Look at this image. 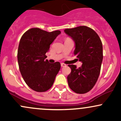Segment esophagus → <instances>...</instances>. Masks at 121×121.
<instances>
[{"label":"esophagus","mask_w":121,"mask_h":121,"mask_svg":"<svg viewBox=\"0 0 121 121\" xmlns=\"http://www.w3.org/2000/svg\"><path fill=\"white\" fill-rule=\"evenodd\" d=\"M61 67H64V66H66V65L64 63H61Z\"/></svg>","instance_id":"obj_1"}]
</instances>
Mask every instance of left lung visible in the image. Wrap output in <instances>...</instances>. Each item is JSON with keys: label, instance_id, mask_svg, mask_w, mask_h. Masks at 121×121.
I'll return each instance as SVG.
<instances>
[{"label": "left lung", "instance_id": "1", "mask_svg": "<svg viewBox=\"0 0 121 121\" xmlns=\"http://www.w3.org/2000/svg\"><path fill=\"white\" fill-rule=\"evenodd\" d=\"M64 32L74 41V55L82 62L78 68L75 65H68L71 69L67 77L69 86L76 93H86L95 85L100 73L103 59L102 41L97 33L86 26L65 29Z\"/></svg>", "mask_w": 121, "mask_h": 121}]
</instances>
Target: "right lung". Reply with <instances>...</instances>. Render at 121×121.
<instances>
[{"label":"right lung","mask_w":121,"mask_h":121,"mask_svg":"<svg viewBox=\"0 0 121 121\" xmlns=\"http://www.w3.org/2000/svg\"><path fill=\"white\" fill-rule=\"evenodd\" d=\"M60 34V30L48 32L33 28L21 37L17 51L19 70L27 85L35 91L49 90L60 69L59 62L52 64L45 60L50 45Z\"/></svg>","instance_id":"obj_1"}]
</instances>
